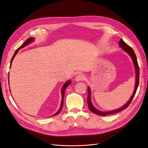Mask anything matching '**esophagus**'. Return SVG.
Segmentation results:
<instances>
[{
	"mask_svg": "<svg viewBox=\"0 0 148 148\" xmlns=\"http://www.w3.org/2000/svg\"><path fill=\"white\" fill-rule=\"evenodd\" d=\"M84 79V75L82 74H78L75 78L76 81H77V82L82 81V80H83Z\"/></svg>",
	"mask_w": 148,
	"mask_h": 148,
	"instance_id": "34e87169",
	"label": "esophagus"
}]
</instances>
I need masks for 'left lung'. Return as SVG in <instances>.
<instances>
[{
    "instance_id": "left-lung-1",
    "label": "left lung",
    "mask_w": 148,
    "mask_h": 148,
    "mask_svg": "<svg viewBox=\"0 0 148 148\" xmlns=\"http://www.w3.org/2000/svg\"><path fill=\"white\" fill-rule=\"evenodd\" d=\"M119 46L120 47L122 48L123 51H125L127 53H128L129 56L131 57V58L132 59L133 62L134 64V66H135V68L136 70V83H135V90L133 91V93L132 96H131L130 99L128 100V101L125 104L123 107H121V108L119 109H116L115 110H112V111H109V112H102V111H100L99 110L96 109L95 107L93 106L91 101V89L89 88V87H88V105L89 107V109L91 110V112H92L93 113H95L98 115H101V116H106L108 115H110V114H115L119 112L122 111L124 109H125L126 108L128 107V106L130 104L131 102L132 101L134 96H135L137 88L139 84V79H140V69H139V66L138 64V62H137V59H136V56L135 55V52H134L133 49L129 46L128 44H127L125 43L122 39H120L119 41Z\"/></svg>"
}]
</instances>
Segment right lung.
Returning a JSON list of instances; mask_svg holds the SVG:
<instances>
[{"instance_id": "add662e5", "label": "right lung", "mask_w": 148, "mask_h": 148, "mask_svg": "<svg viewBox=\"0 0 148 148\" xmlns=\"http://www.w3.org/2000/svg\"><path fill=\"white\" fill-rule=\"evenodd\" d=\"M34 41V38H28L27 40H26V41H25V42L22 44V45L19 47V48H18L15 51V53H14V55L13 56V57H12V60H11V62H10V66H11V65H12V60H13V58L15 57V56H16V53L18 52V50H20V49H21V48H23V47H25L26 46H27V45H28L29 44H30L31 42H33ZM71 83V81L70 80H68V81H67L64 84V86H62V90H61V92H62V101H61V105H60V108H59V109L58 110V111L55 114H53L52 117H53V116H55V115H58L59 114V113H60V112L61 111V110H62V107H63V104H64V95H65V89H66V87L69 86V85Z\"/></svg>"}]
</instances>
